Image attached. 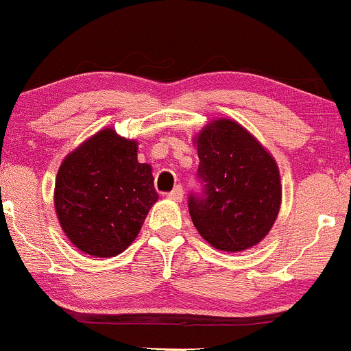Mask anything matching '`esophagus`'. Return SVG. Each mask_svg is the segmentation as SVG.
<instances>
[{"instance_id":"1","label":"esophagus","mask_w":351,"mask_h":351,"mask_svg":"<svg viewBox=\"0 0 351 351\" xmlns=\"http://www.w3.org/2000/svg\"><path fill=\"white\" fill-rule=\"evenodd\" d=\"M167 197L174 202H180L184 198V189L180 187V185H176L174 190H171V192L167 193Z\"/></svg>"}]
</instances>
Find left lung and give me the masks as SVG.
Segmentation results:
<instances>
[{
    "mask_svg": "<svg viewBox=\"0 0 351 351\" xmlns=\"http://www.w3.org/2000/svg\"><path fill=\"white\" fill-rule=\"evenodd\" d=\"M197 180L189 213L211 245L241 252L258 244L280 211V172L262 145L232 120H216L195 140Z\"/></svg>",
    "mask_w": 351,
    "mask_h": 351,
    "instance_id": "8db88e82",
    "label": "left lung"
}]
</instances>
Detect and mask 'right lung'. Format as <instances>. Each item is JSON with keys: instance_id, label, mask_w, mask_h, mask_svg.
<instances>
[{"instance_id": "add662e5", "label": "right lung", "mask_w": 351, "mask_h": 351, "mask_svg": "<svg viewBox=\"0 0 351 351\" xmlns=\"http://www.w3.org/2000/svg\"><path fill=\"white\" fill-rule=\"evenodd\" d=\"M136 143L106 128L66 156L55 182V208L63 231L83 252L114 257L138 236L158 200L148 164Z\"/></svg>"}]
</instances>
